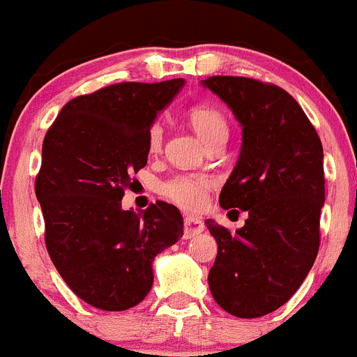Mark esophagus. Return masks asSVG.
<instances>
[{
    "label": "esophagus",
    "instance_id": "1",
    "mask_svg": "<svg viewBox=\"0 0 357 357\" xmlns=\"http://www.w3.org/2000/svg\"><path fill=\"white\" fill-rule=\"evenodd\" d=\"M204 231V222L197 217H185L183 218V238H192L197 236L199 232Z\"/></svg>",
    "mask_w": 357,
    "mask_h": 357
}]
</instances>
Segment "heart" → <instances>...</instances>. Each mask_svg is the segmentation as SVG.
<instances>
[{"mask_svg":"<svg viewBox=\"0 0 357 357\" xmlns=\"http://www.w3.org/2000/svg\"><path fill=\"white\" fill-rule=\"evenodd\" d=\"M187 119L197 135L206 144L215 140H225L229 135V123L224 112L215 105L201 102L190 105L187 111ZM163 142V128L160 123H153L147 133L149 151H160ZM211 189V180L204 175L178 174L161 182L160 192L178 208L187 211H199L208 204V192Z\"/></svg>","mask_w":357,"mask_h":357,"instance_id":"heart-1","label":"heart"}]
</instances>
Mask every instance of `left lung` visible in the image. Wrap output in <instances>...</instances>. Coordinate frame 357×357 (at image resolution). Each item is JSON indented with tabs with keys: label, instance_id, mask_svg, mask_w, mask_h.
<instances>
[{
	"label": "left lung",
	"instance_id": "obj_1",
	"mask_svg": "<svg viewBox=\"0 0 357 357\" xmlns=\"http://www.w3.org/2000/svg\"><path fill=\"white\" fill-rule=\"evenodd\" d=\"M217 93L243 126L241 154L218 201L246 211L231 232L206 220L218 252L208 274L215 302L236 317H260L291 298L319 250L324 204L323 146L298 102L278 84L211 76Z\"/></svg>",
	"mask_w": 357,
	"mask_h": 357
}]
</instances>
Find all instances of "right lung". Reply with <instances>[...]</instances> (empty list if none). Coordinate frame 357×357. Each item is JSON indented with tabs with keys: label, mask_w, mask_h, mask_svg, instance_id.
Listing matches in <instances>:
<instances>
[{
	"label": "right lung",
	"mask_w": 357,
	"mask_h": 357,
	"mask_svg": "<svg viewBox=\"0 0 357 357\" xmlns=\"http://www.w3.org/2000/svg\"><path fill=\"white\" fill-rule=\"evenodd\" d=\"M183 79L109 84L67 102L43 140L36 197L45 245L67 287L102 310H126L153 287V260L183 234L165 201L137 213L121 199L147 165V133Z\"/></svg>",
	"instance_id": "add662e5"
}]
</instances>
